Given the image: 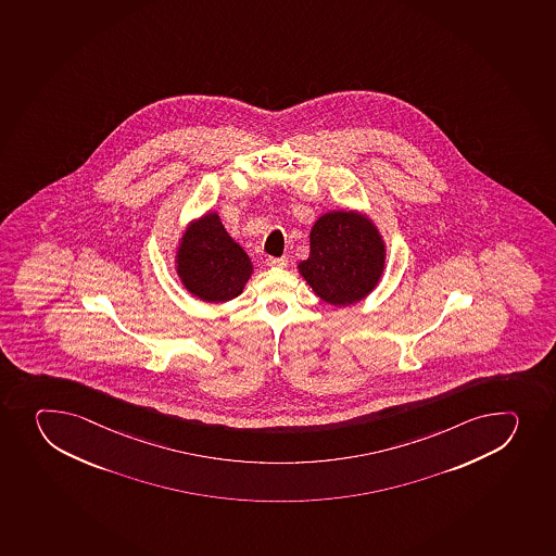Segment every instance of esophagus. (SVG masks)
Segmentation results:
<instances>
[{"mask_svg":"<svg viewBox=\"0 0 556 556\" xmlns=\"http://www.w3.org/2000/svg\"><path fill=\"white\" fill-rule=\"evenodd\" d=\"M266 264L268 266H279V268H285L288 264L287 257H268L266 258Z\"/></svg>","mask_w":556,"mask_h":556,"instance_id":"1","label":"esophagus"}]
</instances>
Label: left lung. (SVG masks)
<instances>
[{"label": "left lung", "instance_id": "obj_1", "mask_svg": "<svg viewBox=\"0 0 556 556\" xmlns=\"http://www.w3.org/2000/svg\"><path fill=\"white\" fill-rule=\"evenodd\" d=\"M384 242L374 223L357 212H330L309 233V257L299 271L333 306L366 298L384 271Z\"/></svg>", "mask_w": 556, "mask_h": 556}]
</instances>
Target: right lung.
Masks as SVG:
<instances>
[{"label": "right lung", "mask_w": 556, "mask_h": 556, "mask_svg": "<svg viewBox=\"0 0 556 556\" xmlns=\"http://www.w3.org/2000/svg\"><path fill=\"white\" fill-rule=\"evenodd\" d=\"M177 274L195 298L225 303L242 292L252 274V263L226 233L219 215L206 214L182 236Z\"/></svg>", "instance_id": "right-lung-1"}]
</instances>
